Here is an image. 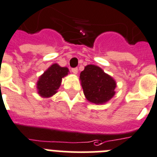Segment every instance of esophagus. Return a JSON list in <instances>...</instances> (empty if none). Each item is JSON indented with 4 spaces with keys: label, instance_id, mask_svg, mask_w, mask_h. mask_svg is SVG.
<instances>
[{
    "label": "esophagus",
    "instance_id": "esophagus-1",
    "mask_svg": "<svg viewBox=\"0 0 157 157\" xmlns=\"http://www.w3.org/2000/svg\"><path fill=\"white\" fill-rule=\"evenodd\" d=\"M71 71L73 72L74 74H75V75H77V74H78V68H72Z\"/></svg>",
    "mask_w": 157,
    "mask_h": 157
}]
</instances>
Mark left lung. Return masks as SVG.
<instances>
[{
  "instance_id": "1",
  "label": "left lung",
  "mask_w": 157,
  "mask_h": 157,
  "mask_svg": "<svg viewBox=\"0 0 157 157\" xmlns=\"http://www.w3.org/2000/svg\"><path fill=\"white\" fill-rule=\"evenodd\" d=\"M86 98L94 104H103L114 96L116 82L98 66L87 65L80 73Z\"/></svg>"
}]
</instances>
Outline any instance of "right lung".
Segmentation results:
<instances>
[{"mask_svg":"<svg viewBox=\"0 0 157 157\" xmlns=\"http://www.w3.org/2000/svg\"><path fill=\"white\" fill-rule=\"evenodd\" d=\"M69 70L62 67L57 63L52 64L37 82L38 94L43 98H50L57 93V90L61 85L62 78L67 75Z\"/></svg>","mask_w":157,"mask_h":157,"instance_id":"1","label":"right lung"}]
</instances>
